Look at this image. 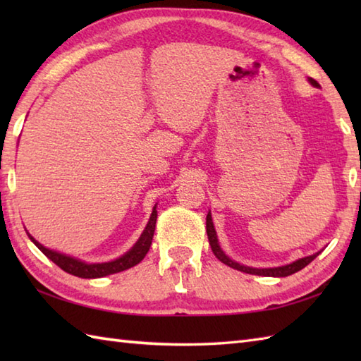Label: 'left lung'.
Returning a JSON list of instances; mask_svg holds the SVG:
<instances>
[{
  "instance_id": "obj_1",
  "label": "left lung",
  "mask_w": 361,
  "mask_h": 361,
  "mask_svg": "<svg viewBox=\"0 0 361 361\" xmlns=\"http://www.w3.org/2000/svg\"><path fill=\"white\" fill-rule=\"evenodd\" d=\"M309 82L312 83L313 87H319V83L315 79H309ZM206 233H208V239H209V245H211V250L214 252V256H216L220 262H224L225 265L234 268V270H239L243 273H248V274H257V276H271V278H286V276L293 274L299 270H302L305 265H309L313 259H315L321 251L315 252V255L307 256V257H302V259H298L295 262H291L288 265H282V267H274V268H252V267H247V265H240L234 262V260L229 259L224 251H221L220 245H219V239H217V233H216V228H214L212 224V217H211V212H208V216H206Z\"/></svg>"
}]
</instances>
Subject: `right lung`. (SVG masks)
I'll list each match as a JSON object with an SVG mask.
<instances>
[{"mask_svg":"<svg viewBox=\"0 0 361 361\" xmlns=\"http://www.w3.org/2000/svg\"><path fill=\"white\" fill-rule=\"evenodd\" d=\"M157 216H158L157 206H153L149 224H147V226H145L140 239H137V242L132 247V250H128L126 255L121 256L119 259H114V260H111V262H104V264L82 262V260H79V259H74L71 256L62 255V252L44 248L43 245L38 243L29 233H27V235H29V239L35 243V247L40 250L46 257L51 259L54 264L62 268L63 271L74 274V276H79V278L94 279V278H104V276L128 270V268H132L136 264L141 262V260L145 257V255H147V251L152 245L153 233H155V225H157Z\"/></svg>","mask_w":361,"mask_h":361,"instance_id":"add662e5","label":"right lung"}]
</instances>
